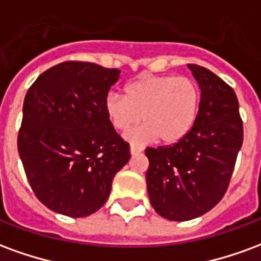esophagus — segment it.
Returning <instances> with one entry per match:
<instances>
[{"mask_svg": "<svg viewBox=\"0 0 261 261\" xmlns=\"http://www.w3.org/2000/svg\"><path fill=\"white\" fill-rule=\"evenodd\" d=\"M142 149L140 147H136V145H131L130 147V152H131V155H133V156H134V155H138V153L141 152Z\"/></svg>", "mask_w": 261, "mask_h": 261, "instance_id": "1", "label": "esophagus"}]
</instances>
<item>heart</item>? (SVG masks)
<instances>
[{
  "mask_svg": "<svg viewBox=\"0 0 261 261\" xmlns=\"http://www.w3.org/2000/svg\"><path fill=\"white\" fill-rule=\"evenodd\" d=\"M103 109L114 130L124 133L136 145L159 141L176 144L192 131L200 109V89L193 80L173 75H145L127 84L124 96L109 93Z\"/></svg>",
  "mask_w": 261,
  "mask_h": 261,
  "instance_id": "obj_1",
  "label": "heart"
}]
</instances>
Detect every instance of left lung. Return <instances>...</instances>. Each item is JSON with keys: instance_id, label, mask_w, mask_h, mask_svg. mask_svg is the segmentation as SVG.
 I'll list each match as a JSON object with an SVG mask.
<instances>
[{"instance_id": "8db88e82", "label": "left lung", "mask_w": 261, "mask_h": 261, "mask_svg": "<svg viewBox=\"0 0 261 261\" xmlns=\"http://www.w3.org/2000/svg\"><path fill=\"white\" fill-rule=\"evenodd\" d=\"M201 91L192 131L169 147L147 148V189L153 210L170 221H190L224 197L243 142L239 102L210 69L187 65Z\"/></svg>"}]
</instances>
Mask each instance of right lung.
Wrapping results in <instances>:
<instances>
[{
	"label": "right lung",
	"instance_id": "1",
	"mask_svg": "<svg viewBox=\"0 0 261 261\" xmlns=\"http://www.w3.org/2000/svg\"><path fill=\"white\" fill-rule=\"evenodd\" d=\"M119 78L116 68L65 61L39 75L26 93L18 152L33 193L54 213H96L130 159V145L103 109Z\"/></svg>",
	"mask_w": 261,
	"mask_h": 261
}]
</instances>
